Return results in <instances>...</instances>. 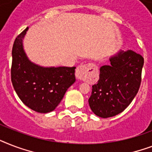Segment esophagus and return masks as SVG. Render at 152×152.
Segmentation results:
<instances>
[{
    "mask_svg": "<svg viewBox=\"0 0 152 152\" xmlns=\"http://www.w3.org/2000/svg\"><path fill=\"white\" fill-rule=\"evenodd\" d=\"M93 69L94 70H96V66L93 64H80L76 69V78L80 80H83L85 79V76L87 73L89 71V69Z\"/></svg>",
    "mask_w": 152,
    "mask_h": 152,
    "instance_id": "esophagus-1",
    "label": "esophagus"
}]
</instances>
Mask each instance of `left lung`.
I'll use <instances>...</instances> for the list:
<instances>
[{
  "mask_svg": "<svg viewBox=\"0 0 152 152\" xmlns=\"http://www.w3.org/2000/svg\"><path fill=\"white\" fill-rule=\"evenodd\" d=\"M100 68L99 79L92 86L89 106L100 118H110L125 110L141 83L144 57L132 50L120 51Z\"/></svg>",
  "mask_w": 152,
  "mask_h": 152,
  "instance_id": "1",
  "label": "left lung"
}]
</instances>
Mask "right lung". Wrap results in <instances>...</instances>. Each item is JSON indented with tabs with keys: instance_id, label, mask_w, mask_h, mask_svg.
<instances>
[{
	"instance_id": "1",
	"label": "right lung",
	"mask_w": 152,
	"mask_h": 152,
	"mask_svg": "<svg viewBox=\"0 0 152 152\" xmlns=\"http://www.w3.org/2000/svg\"><path fill=\"white\" fill-rule=\"evenodd\" d=\"M27 29L15 38L13 44L11 80L26 106L39 113H49L58 106L67 89L76 81V67L43 68L30 61L22 43Z\"/></svg>"
}]
</instances>
